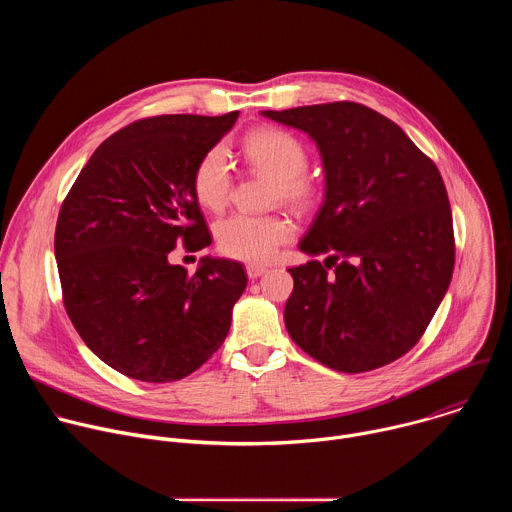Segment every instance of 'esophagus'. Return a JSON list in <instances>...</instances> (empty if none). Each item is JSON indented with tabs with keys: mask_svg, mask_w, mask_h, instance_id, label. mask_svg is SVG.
<instances>
[{
	"mask_svg": "<svg viewBox=\"0 0 512 512\" xmlns=\"http://www.w3.org/2000/svg\"><path fill=\"white\" fill-rule=\"evenodd\" d=\"M265 271H267V267H263V265H255V263H249V265H247V275H249V279L261 277Z\"/></svg>",
	"mask_w": 512,
	"mask_h": 512,
	"instance_id": "34e87169",
	"label": "esophagus"
}]
</instances>
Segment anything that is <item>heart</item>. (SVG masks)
<instances>
[{"instance_id": "b5f03b06", "label": "heart", "mask_w": 512, "mask_h": 512, "mask_svg": "<svg viewBox=\"0 0 512 512\" xmlns=\"http://www.w3.org/2000/svg\"><path fill=\"white\" fill-rule=\"evenodd\" d=\"M245 156L253 168L275 178V196L289 204H308L314 186L306 178L310 164L306 145L287 131L263 129L245 141ZM196 200L208 210H221L231 194L233 174L225 148L216 145L198 162L192 178ZM223 255L249 263L269 261L279 245L291 239V225L281 216L231 214L214 229Z\"/></svg>"}]
</instances>
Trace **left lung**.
Instances as JSON below:
<instances>
[{
  "mask_svg": "<svg viewBox=\"0 0 512 512\" xmlns=\"http://www.w3.org/2000/svg\"><path fill=\"white\" fill-rule=\"evenodd\" d=\"M261 115L308 133L326 178L300 249L328 257L289 269L285 328L328 369L385 367L417 344L452 279L454 229L442 174L397 123L358 103Z\"/></svg>",
  "mask_w": 512,
  "mask_h": 512,
  "instance_id": "8db88e82",
  "label": "left lung"
}]
</instances>
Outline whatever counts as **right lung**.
<instances>
[{"mask_svg": "<svg viewBox=\"0 0 512 512\" xmlns=\"http://www.w3.org/2000/svg\"><path fill=\"white\" fill-rule=\"evenodd\" d=\"M221 117L160 115L107 137L62 202L54 255L66 314L111 369L145 383L188 377L225 342L247 275L202 257L194 275L168 261L210 245L194 170L231 131Z\"/></svg>", "mask_w": 512, "mask_h": 512, "instance_id": "right-lung-1", "label": "right lung"}]
</instances>
